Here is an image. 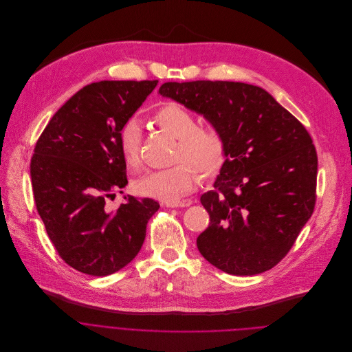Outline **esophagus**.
<instances>
[{
  "mask_svg": "<svg viewBox=\"0 0 352 352\" xmlns=\"http://www.w3.org/2000/svg\"><path fill=\"white\" fill-rule=\"evenodd\" d=\"M192 204L191 199H173V201H165L162 205H166L169 208H182V206H190Z\"/></svg>",
  "mask_w": 352,
  "mask_h": 352,
  "instance_id": "esophagus-1",
  "label": "esophagus"
}]
</instances>
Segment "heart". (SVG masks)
<instances>
[{
    "instance_id": "heart-1",
    "label": "heart",
    "mask_w": 352,
    "mask_h": 352,
    "mask_svg": "<svg viewBox=\"0 0 352 352\" xmlns=\"http://www.w3.org/2000/svg\"><path fill=\"white\" fill-rule=\"evenodd\" d=\"M155 124L165 133L177 138L173 168L153 170L135 180L138 194L173 201L190 194L198 173L202 177L218 175L228 160V143L223 133L212 126H198V119L190 111L166 104L154 113ZM118 144L129 168L142 164L143 130L135 119L123 123L118 134Z\"/></svg>"
}]
</instances>
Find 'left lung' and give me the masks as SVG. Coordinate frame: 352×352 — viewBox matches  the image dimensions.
<instances>
[{
    "label": "left lung",
    "mask_w": 352,
    "mask_h": 352,
    "mask_svg": "<svg viewBox=\"0 0 352 352\" xmlns=\"http://www.w3.org/2000/svg\"><path fill=\"white\" fill-rule=\"evenodd\" d=\"M160 94L204 115L228 143L215 188L201 195L210 222L197 239L198 251L236 276L272 269L315 208L318 155L309 133L258 86L168 82Z\"/></svg>",
    "instance_id": "obj_1"
}]
</instances>
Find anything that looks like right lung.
Returning <instances> with one entry per match:
<instances>
[{"mask_svg": "<svg viewBox=\"0 0 352 352\" xmlns=\"http://www.w3.org/2000/svg\"><path fill=\"white\" fill-rule=\"evenodd\" d=\"M157 83L87 85L56 111L36 143L30 176L37 212L59 256L82 273L108 276L131 262L160 208L130 195L116 210L105 206L127 184L119 130Z\"/></svg>", "mask_w": 352, "mask_h": 352, "instance_id": "right-lung-1", "label": "right lung"}]
</instances>
